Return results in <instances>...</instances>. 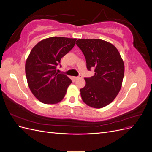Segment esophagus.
<instances>
[{
	"label": "esophagus",
	"instance_id": "34e87169",
	"mask_svg": "<svg viewBox=\"0 0 152 152\" xmlns=\"http://www.w3.org/2000/svg\"><path fill=\"white\" fill-rule=\"evenodd\" d=\"M80 78H82V77L80 75L78 76V77H73V79H74L75 80H77V79H80Z\"/></svg>",
	"mask_w": 152,
	"mask_h": 152
}]
</instances>
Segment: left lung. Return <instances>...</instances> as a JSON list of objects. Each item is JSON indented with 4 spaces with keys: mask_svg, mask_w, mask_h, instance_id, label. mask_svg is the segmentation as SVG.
Returning a JSON list of instances; mask_svg holds the SVG:
<instances>
[{
    "mask_svg": "<svg viewBox=\"0 0 152 152\" xmlns=\"http://www.w3.org/2000/svg\"><path fill=\"white\" fill-rule=\"evenodd\" d=\"M76 44L86 58L87 68H95L94 75L85 78L80 89L83 102L101 108L111 103L120 91L124 75V63L117 49L101 39H78Z\"/></svg>",
    "mask_w": 152,
    "mask_h": 152,
    "instance_id": "1",
    "label": "left lung"
}]
</instances>
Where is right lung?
Here are the masks:
<instances>
[{"label":"right lung","instance_id":"obj_1","mask_svg":"<svg viewBox=\"0 0 152 152\" xmlns=\"http://www.w3.org/2000/svg\"><path fill=\"white\" fill-rule=\"evenodd\" d=\"M76 40L52 37L40 41L31 50L25 63V73L31 92L40 102L53 104L65 97L72 80L66 75L57 73L56 66L74 47Z\"/></svg>","mask_w":152,"mask_h":152}]
</instances>
